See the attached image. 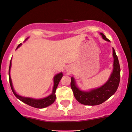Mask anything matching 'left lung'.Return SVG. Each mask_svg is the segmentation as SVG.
Masks as SVG:
<instances>
[{
	"mask_svg": "<svg viewBox=\"0 0 132 132\" xmlns=\"http://www.w3.org/2000/svg\"><path fill=\"white\" fill-rule=\"evenodd\" d=\"M100 35L106 41L110 42L103 34L100 33ZM113 56L114 58L113 72L106 82L98 88L92 89L87 92L81 90L76 86L75 79L73 77L71 78V88L78 102L85 105H98L105 102L116 92L120 82L121 69L118 56L113 48Z\"/></svg>",
	"mask_w": 132,
	"mask_h": 132,
	"instance_id": "obj_1",
	"label": "left lung"
}]
</instances>
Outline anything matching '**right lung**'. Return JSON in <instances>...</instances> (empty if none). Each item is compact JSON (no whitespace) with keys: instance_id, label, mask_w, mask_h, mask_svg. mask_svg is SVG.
<instances>
[{"instance_id":"obj_1","label":"right lung","mask_w":132,"mask_h":132,"mask_svg":"<svg viewBox=\"0 0 132 132\" xmlns=\"http://www.w3.org/2000/svg\"><path fill=\"white\" fill-rule=\"evenodd\" d=\"M27 40V39H26ZM22 44L20 43L16 48V50H17L18 48H19L21 46ZM11 59L10 62V67H9V81L10 84V87L11 90H12L13 92L14 95L16 96V97L17 98H18L19 100H21V102H24L27 105L29 106H31L32 107L36 108H46V107L48 106L51 105V104H53L55 100H56V96L55 95L56 93V90L57 87V86L59 83L60 81L62 78V77L63 76L62 73H59L56 75L54 77V86H53V92L51 95H50L48 97H45V98H41V99H35V98H29V97H22V96L18 95V94H16V92L14 91L13 87L12 84V81H11V76H10V69H11Z\"/></svg>"}]
</instances>
